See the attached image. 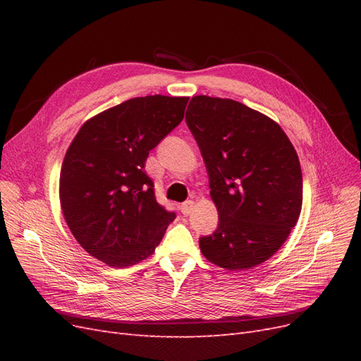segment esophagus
<instances>
[{"label": "esophagus", "instance_id": "34e87169", "mask_svg": "<svg viewBox=\"0 0 361 361\" xmlns=\"http://www.w3.org/2000/svg\"><path fill=\"white\" fill-rule=\"evenodd\" d=\"M192 209H194V202L192 200H187V202L180 204V212L183 215H190L192 212Z\"/></svg>", "mask_w": 361, "mask_h": 361}]
</instances>
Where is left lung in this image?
<instances>
[{
  "mask_svg": "<svg viewBox=\"0 0 361 361\" xmlns=\"http://www.w3.org/2000/svg\"><path fill=\"white\" fill-rule=\"evenodd\" d=\"M187 125L209 176L218 227L199 239L203 256L250 269L286 241L302 204L300 159L279 123L233 99L194 96Z\"/></svg>",
  "mask_w": 361,
  "mask_h": 361,
  "instance_id": "8db88e82",
  "label": "left lung"
}]
</instances>
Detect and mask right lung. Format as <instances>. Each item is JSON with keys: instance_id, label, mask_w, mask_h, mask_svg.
I'll return each mask as SVG.
<instances>
[{"instance_id": "obj_1", "label": "right lung", "mask_w": 361, "mask_h": 361, "mask_svg": "<svg viewBox=\"0 0 361 361\" xmlns=\"http://www.w3.org/2000/svg\"><path fill=\"white\" fill-rule=\"evenodd\" d=\"M188 97H134L81 126L64 157L60 203L93 257L125 268L154 253L176 214L155 199L149 152L183 118Z\"/></svg>"}]
</instances>
